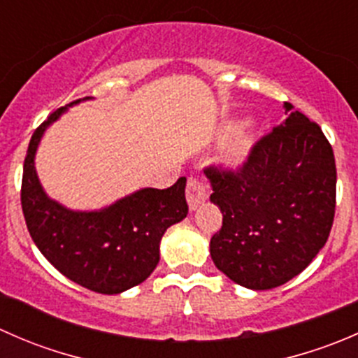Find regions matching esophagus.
<instances>
[{"label": "esophagus", "instance_id": "obj_1", "mask_svg": "<svg viewBox=\"0 0 358 358\" xmlns=\"http://www.w3.org/2000/svg\"><path fill=\"white\" fill-rule=\"evenodd\" d=\"M209 197V185L202 180L189 178L187 183V202H189L190 211H196L201 204H204Z\"/></svg>", "mask_w": 358, "mask_h": 358}]
</instances>
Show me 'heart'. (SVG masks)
<instances>
[{"label":"heart","instance_id":"obj_1","mask_svg":"<svg viewBox=\"0 0 358 358\" xmlns=\"http://www.w3.org/2000/svg\"><path fill=\"white\" fill-rule=\"evenodd\" d=\"M256 121L251 117L243 119L236 124L234 121H225L216 129V140L223 142L220 150V164L230 171H239L248 164L249 157L256 145Z\"/></svg>","mask_w":358,"mask_h":358}]
</instances>
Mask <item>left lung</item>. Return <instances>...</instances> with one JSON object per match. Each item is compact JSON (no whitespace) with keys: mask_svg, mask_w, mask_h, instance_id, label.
<instances>
[{"mask_svg":"<svg viewBox=\"0 0 358 358\" xmlns=\"http://www.w3.org/2000/svg\"><path fill=\"white\" fill-rule=\"evenodd\" d=\"M287 117L255 145L241 171L206 169L223 215L209 252L216 268L252 291L301 273L329 237L336 162L319 124L284 103Z\"/></svg>","mask_w":358,"mask_h":358,"instance_id":"left-lung-1","label":"left lung"}]
</instances>
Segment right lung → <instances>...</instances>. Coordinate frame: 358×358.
I'll return each instance as SVG.
<instances>
[{
  "label": "right lung",
  "instance_id": "obj_1",
  "mask_svg": "<svg viewBox=\"0 0 358 358\" xmlns=\"http://www.w3.org/2000/svg\"><path fill=\"white\" fill-rule=\"evenodd\" d=\"M83 100L57 109L32 135L24 161L22 211L34 244L60 273L90 291L119 294L154 272L162 236L189 213L187 178L169 189H138L90 211L52 199L39 182L36 152L46 129Z\"/></svg>",
  "mask_w": 358,
  "mask_h": 358
}]
</instances>
